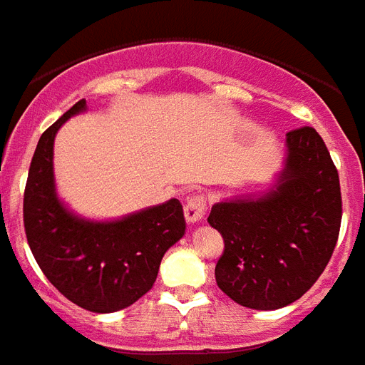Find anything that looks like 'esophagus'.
I'll use <instances>...</instances> for the list:
<instances>
[{"instance_id": "1", "label": "esophagus", "mask_w": 365, "mask_h": 365, "mask_svg": "<svg viewBox=\"0 0 365 365\" xmlns=\"http://www.w3.org/2000/svg\"><path fill=\"white\" fill-rule=\"evenodd\" d=\"M183 213H185V219H187L189 223L202 221L204 213H206V197L204 195H192L187 202H185Z\"/></svg>"}]
</instances>
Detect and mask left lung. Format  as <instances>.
<instances>
[{"label": "left lung", "mask_w": 365, "mask_h": 365, "mask_svg": "<svg viewBox=\"0 0 365 365\" xmlns=\"http://www.w3.org/2000/svg\"><path fill=\"white\" fill-rule=\"evenodd\" d=\"M279 183L259 198L215 204L208 223L223 236L215 281L236 304L279 309L306 294L336 250L341 227L339 174L309 125L287 133Z\"/></svg>", "instance_id": "left-lung-1"}]
</instances>
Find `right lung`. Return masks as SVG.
<instances>
[{"instance_id":"1","label":"right lung","mask_w":365,"mask_h":365,"mask_svg":"<svg viewBox=\"0 0 365 365\" xmlns=\"http://www.w3.org/2000/svg\"><path fill=\"white\" fill-rule=\"evenodd\" d=\"M78 101L38 138L24 191V230L46 279L76 306L93 313L129 307L152 289L163 255L185 232L178 198L110 223L86 221L56 197L54 136Z\"/></svg>"}]
</instances>
